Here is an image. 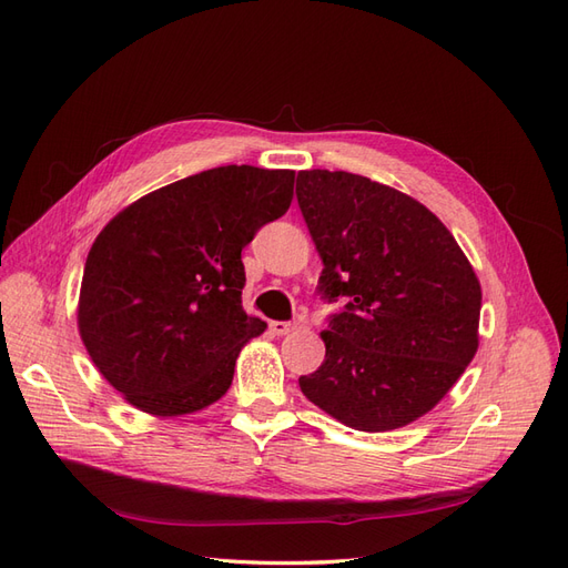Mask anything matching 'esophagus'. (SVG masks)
I'll use <instances>...</instances> for the list:
<instances>
[{"label": "esophagus", "mask_w": 568, "mask_h": 568, "mask_svg": "<svg viewBox=\"0 0 568 568\" xmlns=\"http://www.w3.org/2000/svg\"><path fill=\"white\" fill-rule=\"evenodd\" d=\"M270 326H272V332L277 334V336H286V334L298 329V322H272Z\"/></svg>", "instance_id": "34e87169"}]
</instances>
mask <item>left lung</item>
Segmentation results:
<instances>
[{
  "label": "left lung",
  "mask_w": 568,
  "mask_h": 568,
  "mask_svg": "<svg viewBox=\"0 0 568 568\" xmlns=\"http://www.w3.org/2000/svg\"><path fill=\"white\" fill-rule=\"evenodd\" d=\"M296 196L324 270L346 301L322 332L303 395L357 432H390L436 407L478 348L480 284L443 222L412 196L343 170H303Z\"/></svg>",
  "instance_id": "1"
}]
</instances>
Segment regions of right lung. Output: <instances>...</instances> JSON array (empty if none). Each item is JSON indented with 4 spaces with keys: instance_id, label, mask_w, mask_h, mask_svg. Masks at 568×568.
<instances>
[{
    "instance_id": "add662e5",
    "label": "right lung",
    "mask_w": 568,
    "mask_h": 568,
    "mask_svg": "<svg viewBox=\"0 0 568 568\" xmlns=\"http://www.w3.org/2000/svg\"><path fill=\"white\" fill-rule=\"evenodd\" d=\"M291 199L294 170L222 165L156 189L101 230L78 326L130 405L178 417L227 393L239 351L267 326L242 307V248Z\"/></svg>"
}]
</instances>
